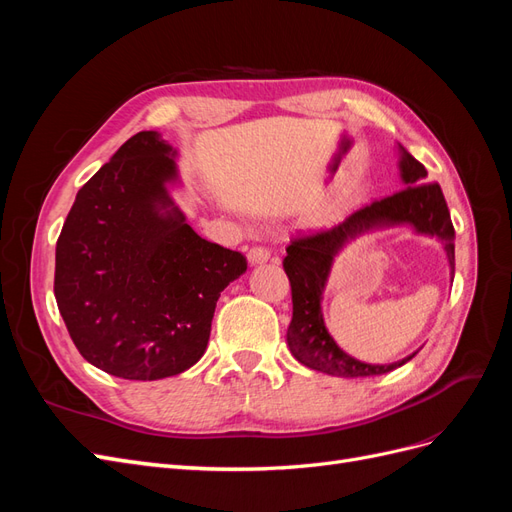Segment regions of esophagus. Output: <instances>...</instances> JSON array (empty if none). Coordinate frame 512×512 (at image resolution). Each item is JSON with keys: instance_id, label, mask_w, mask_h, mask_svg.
<instances>
[{"instance_id": "1", "label": "esophagus", "mask_w": 512, "mask_h": 512, "mask_svg": "<svg viewBox=\"0 0 512 512\" xmlns=\"http://www.w3.org/2000/svg\"><path fill=\"white\" fill-rule=\"evenodd\" d=\"M271 258V252L267 247H250V252H247V260L252 262V265H260V262H267Z\"/></svg>"}]
</instances>
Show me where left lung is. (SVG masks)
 Segmentation results:
<instances>
[{
	"label": "left lung",
	"instance_id": "obj_1",
	"mask_svg": "<svg viewBox=\"0 0 512 512\" xmlns=\"http://www.w3.org/2000/svg\"><path fill=\"white\" fill-rule=\"evenodd\" d=\"M399 177L404 190L376 200L369 207L352 213L339 226L318 235L294 239L284 258V269L292 288V320L286 342L299 363L342 378L382 376L406 365L416 352L389 365H371L354 359L337 346L322 316V294L327 290L335 256L365 232L408 226L416 235L438 239L455 277V228L448 213L444 194L438 183L427 181V170L414 156L397 143Z\"/></svg>",
	"mask_w": 512,
	"mask_h": 512
}]
</instances>
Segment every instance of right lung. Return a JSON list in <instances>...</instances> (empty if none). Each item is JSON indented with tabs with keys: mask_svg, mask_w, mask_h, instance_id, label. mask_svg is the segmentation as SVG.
<instances>
[{
	"mask_svg": "<svg viewBox=\"0 0 512 512\" xmlns=\"http://www.w3.org/2000/svg\"><path fill=\"white\" fill-rule=\"evenodd\" d=\"M177 149L156 130L123 143L76 194L55 250V299L83 359L162 380L205 354L241 252L198 237L173 198Z\"/></svg>",
	"mask_w": 512,
	"mask_h": 512,
	"instance_id": "right-lung-1",
	"label": "right lung"
}]
</instances>
